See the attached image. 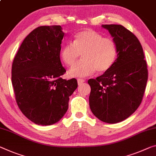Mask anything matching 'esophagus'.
Masks as SVG:
<instances>
[{
  "label": "esophagus",
  "instance_id": "1",
  "mask_svg": "<svg viewBox=\"0 0 156 156\" xmlns=\"http://www.w3.org/2000/svg\"><path fill=\"white\" fill-rule=\"evenodd\" d=\"M84 81L85 80H83V79H78L77 80V83L79 85H81L83 82H84Z\"/></svg>",
  "mask_w": 156,
  "mask_h": 156
}]
</instances>
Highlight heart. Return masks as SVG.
<instances>
[{"label":"heart","instance_id":"heart-1","mask_svg":"<svg viewBox=\"0 0 156 156\" xmlns=\"http://www.w3.org/2000/svg\"><path fill=\"white\" fill-rule=\"evenodd\" d=\"M81 54L83 61L73 67L68 72L71 77H84L95 71L105 73L112 68L117 56L116 43L112 38L91 29L76 33L73 42H68L62 48L61 57L68 66L75 65Z\"/></svg>","mask_w":156,"mask_h":156}]
</instances>
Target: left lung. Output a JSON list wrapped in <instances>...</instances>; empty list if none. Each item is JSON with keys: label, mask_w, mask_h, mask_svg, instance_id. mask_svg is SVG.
<instances>
[{"label": "left lung", "mask_w": 156, "mask_h": 156, "mask_svg": "<svg viewBox=\"0 0 156 156\" xmlns=\"http://www.w3.org/2000/svg\"><path fill=\"white\" fill-rule=\"evenodd\" d=\"M113 37L117 58L109 70L90 79L89 105L93 114L105 123L126 119L142 103L148 80L147 61L135 35L124 26L102 25Z\"/></svg>", "instance_id": "1"}]
</instances>
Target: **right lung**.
I'll use <instances>...</instances> for the list:
<instances>
[{"instance_id": "obj_1", "label": "right lung", "mask_w": 156, "mask_h": 156, "mask_svg": "<svg viewBox=\"0 0 156 156\" xmlns=\"http://www.w3.org/2000/svg\"><path fill=\"white\" fill-rule=\"evenodd\" d=\"M63 36L61 26H39L23 40L13 60L12 83L16 104L37 125L59 121L77 88L76 79L61 78L66 72L60 59Z\"/></svg>"}]
</instances>
